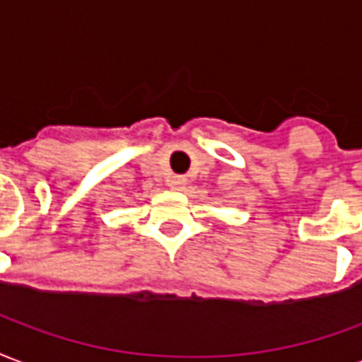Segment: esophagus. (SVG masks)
Masks as SVG:
<instances>
[{
	"label": "esophagus",
	"instance_id": "obj_1",
	"mask_svg": "<svg viewBox=\"0 0 362 362\" xmlns=\"http://www.w3.org/2000/svg\"><path fill=\"white\" fill-rule=\"evenodd\" d=\"M184 178H182V176H173V178H170V180H168V186H170V188H174V189H178V188H182V186H184Z\"/></svg>",
	"mask_w": 362,
	"mask_h": 362
}]
</instances>
